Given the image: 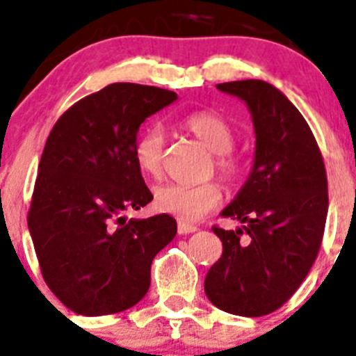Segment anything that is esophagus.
I'll return each instance as SVG.
<instances>
[{"mask_svg":"<svg viewBox=\"0 0 356 356\" xmlns=\"http://www.w3.org/2000/svg\"><path fill=\"white\" fill-rule=\"evenodd\" d=\"M177 231H179V234H189V233H195V231H198V227L193 226V224L179 222L177 224Z\"/></svg>","mask_w":356,"mask_h":356,"instance_id":"esophagus-1","label":"esophagus"}]
</instances>
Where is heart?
Returning a JSON list of instances; mask_svg holds the SVG:
<instances>
[{"label":"heart","instance_id":"heart-1","mask_svg":"<svg viewBox=\"0 0 356 356\" xmlns=\"http://www.w3.org/2000/svg\"><path fill=\"white\" fill-rule=\"evenodd\" d=\"M182 125L191 132L203 146L216 153V167L226 181H234L240 174L236 158L229 153L234 146V134L222 116L210 111H196L182 120ZM134 158L140 170L158 177L163 168L165 132L161 127L144 130L134 146ZM222 200V191L217 182L203 184H161L154 189V205L181 220H198L210 210L217 209Z\"/></svg>","mask_w":356,"mask_h":356}]
</instances>
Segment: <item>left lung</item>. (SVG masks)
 I'll use <instances>...</instances> for the list:
<instances>
[{
	"mask_svg": "<svg viewBox=\"0 0 356 356\" xmlns=\"http://www.w3.org/2000/svg\"><path fill=\"white\" fill-rule=\"evenodd\" d=\"M216 86L247 104L255 153L248 179L220 212L243 226L213 227L222 255L207 273L205 294L231 315L262 316L292 298L315 262L329 210L325 165L309 125L277 86Z\"/></svg>",
	"mask_w": 356,
	"mask_h": 356,
	"instance_id": "8db88e82",
	"label": "left lung"
}]
</instances>
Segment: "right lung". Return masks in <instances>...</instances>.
<instances>
[{
	"label": "right lung",
	"mask_w": 356,
	"mask_h": 356,
	"mask_svg": "<svg viewBox=\"0 0 356 356\" xmlns=\"http://www.w3.org/2000/svg\"><path fill=\"white\" fill-rule=\"evenodd\" d=\"M177 94L113 83L76 102L44 144L27 224L44 282L71 312H125L146 296L151 262L177 233L167 213L127 219L153 200L134 158L139 127Z\"/></svg>",
	"instance_id": "add662e5"
}]
</instances>
